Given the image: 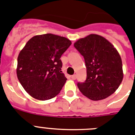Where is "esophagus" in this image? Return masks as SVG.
<instances>
[{
	"instance_id": "34e87169",
	"label": "esophagus",
	"mask_w": 135,
	"mask_h": 135,
	"mask_svg": "<svg viewBox=\"0 0 135 135\" xmlns=\"http://www.w3.org/2000/svg\"><path fill=\"white\" fill-rule=\"evenodd\" d=\"M71 78H72L73 80H76L77 75H73L71 76Z\"/></svg>"
}]
</instances>
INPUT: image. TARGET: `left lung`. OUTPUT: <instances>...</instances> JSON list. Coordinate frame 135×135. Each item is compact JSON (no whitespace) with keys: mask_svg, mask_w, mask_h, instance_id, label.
Listing matches in <instances>:
<instances>
[{"mask_svg":"<svg viewBox=\"0 0 135 135\" xmlns=\"http://www.w3.org/2000/svg\"><path fill=\"white\" fill-rule=\"evenodd\" d=\"M74 46L86 66V80L78 83L80 92L93 101L114 93L123 78L122 58L114 46L102 36L90 34L77 40Z\"/></svg>","mask_w":135,"mask_h":135,"instance_id":"8db88e82","label":"left lung"}]
</instances>
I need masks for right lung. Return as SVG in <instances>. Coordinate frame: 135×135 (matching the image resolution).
Masks as SVG:
<instances>
[{"instance_id":"right-lung-1","label":"right lung","mask_w":135,"mask_h":135,"mask_svg":"<svg viewBox=\"0 0 135 135\" xmlns=\"http://www.w3.org/2000/svg\"><path fill=\"white\" fill-rule=\"evenodd\" d=\"M71 45L68 38L46 33L33 36L20 51L17 77L31 97L45 101L60 93L67 80L60 57Z\"/></svg>"}]
</instances>
